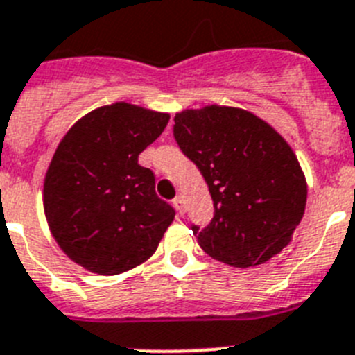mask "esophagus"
Segmentation results:
<instances>
[{
  "label": "esophagus",
  "mask_w": 355,
  "mask_h": 355,
  "mask_svg": "<svg viewBox=\"0 0 355 355\" xmlns=\"http://www.w3.org/2000/svg\"><path fill=\"white\" fill-rule=\"evenodd\" d=\"M172 205H174V208L180 211V214H183V211H184V201H183V199L175 198L174 201H172Z\"/></svg>",
  "instance_id": "1"
}]
</instances>
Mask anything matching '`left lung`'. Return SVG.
<instances>
[{"label":"left lung","mask_w":355,"mask_h":355,"mask_svg":"<svg viewBox=\"0 0 355 355\" xmlns=\"http://www.w3.org/2000/svg\"><path fill=\"white\" fill-rule=\"evenodd\" d=\"M174 138L207 181L214 219L192 226L199 246L233 268H253L293 239L307 202V181L293 148L268 122L228 105L184 109Z\"/></svg>","instance_id":"1"}]
</instances>
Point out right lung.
Here are the masks:
<instances>
[{
  "label": "right lung",
  "instance_id": "1",
  "mask_svg": "<svg viewBox=\"0 0 355 355\" xmlns=\"http://www.w3.org/2000/svg\"><path fill=\"white\" fill-rule=\"evenodd\" d=\"M168 114L116 102L83 116L51 157L42 190L48 226L69 259L98 275H120L153 257L174 220L138 156Z\"/></svg>",
  "mask_w": 355,
  "mask_h": 355
}]
</instances>
